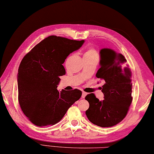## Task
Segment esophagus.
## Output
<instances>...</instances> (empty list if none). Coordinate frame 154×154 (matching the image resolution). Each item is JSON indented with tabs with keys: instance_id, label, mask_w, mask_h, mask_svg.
<instances>
[{
	"instance_id": "34e87169",
	"label": "esophagus",
	"mask_w": 154,
	"mask_h": 154,
	"mask_svg": "<svg viewBox=\"0 0 154 154\" xmlns=\"http://www.w3.org/2000/svg\"><path fill=\"white\" fill-rule=\"evenodd\" d=\"M87 93L85 92H82V98H85V97L86 96Z\"/></svg>"
}]
</instances>
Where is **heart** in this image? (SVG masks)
<instances>
[{
    "instance_id": "b5f03b06",
    "label": "heart",
    "mask_w": 154,
    "mask_h": 154,
    "mask_svg": "<svg viewBox=\"0 0 154 154\" xmlns=\"http://www.w3.org/2000/svg\"><path fill=\"white\" fill-rule=\"evenodd\" d=\"M98 54L93 49H89V50H87L85 54H84L83 57H97Z\"/></svg>"
}]
</instances>
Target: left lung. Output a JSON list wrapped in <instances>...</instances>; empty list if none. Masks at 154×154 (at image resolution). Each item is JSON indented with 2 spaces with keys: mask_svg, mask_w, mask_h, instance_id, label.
Returning <instances> with one entry per match:
<instances>
[{
  "mask_svg": "<svg viewBox=\"0 0 154 154\" xmlns=\"http://www.w3.org/2000/svg\"><path fill=\"white\" fill-rule=\"evenodd\" d=\"M100 68L96 76L103 80L104 100H99L93 93L86 95L89 103L86 115L92 123L101 127L118 124L125 117L132 102L131 73L127 60L121 54L109 48L100 51Z\"/></svg>",
  "mask_w": 154,
  "mask_h": 154,
  "instance_id": "obj_1",
  "label": "left lung"
}]
</instances>
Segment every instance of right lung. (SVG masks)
I'll list each match as a JSON object with an SVG mask.
<instances>
[{"label":"right lung","instance_id":"1","mask_svg":"<svg viewBox=\"0 0 154 154\" xmlns=\"http://www.w3.org/2000/svg\"><path fill=\"white\" fill-rule=\"evenodd\" d=\"M85 40L76 41L51 35L44 39L23 57L17 85L18 100L31 123L43 127L62 119L68 109L80 99L82 91L57 90L60 76L66 74L62 65L69 54L82 47Z\"/></svg>","mask_w":154,"mask_h":154}]
</instances>
